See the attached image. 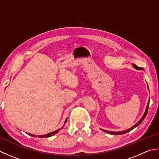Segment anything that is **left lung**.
<instances>
[{
    "instance_id": "obj_1",
    "label": "left lung",
    "mask_w": 159,
    "mask_h": 159,
    "mask_svg": "<svg viewBox=\"0 0 159 159\" xmlns=\"http://www.w3.org/2000/svg\"><path fill=\"white\" fill-rule=\"evenodd\" d=\"M133 65L134 68L137 69V70H143V68H142V67H138L137 66L135 65V64H133ZM149 102H150V100H149ZM149 102H148V106H147V107H146V112H145V113L143 114V116H142V117L141 118V120H140L139 121H138V122H137L135 125H134L133 126H132L130 128H129V129H128V130H124V131H120V132H112V131H107V130H103V131L106 132V133H109V134H114V135H120V134H125V133H128V132H130V130L134 129V128L139 126V125L141 122H142L143 120L145 119V117H146V115H147V113H148V107H149Z\"/></svg>"
}]
</instances>
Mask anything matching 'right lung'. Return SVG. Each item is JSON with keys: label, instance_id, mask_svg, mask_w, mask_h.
<instances>
[{"label": "right lung", "instance_id": "1", "mask_svg": "<svg viewBox=\"0 0 159 159\" xmlns=\"http://www.w3.org/2000/svg\"><path fill=\"white\" fill-rule=\"evenodd\" d=\"M66 121H67V119L66 120V121H65V123H66ZM64 126V125L63 126V127ZM63 127L61 128H63ZM61 128H59V129H58V130H55V131H54V132H52V133H48V134H44V135H40V136H38V135H33V134H29V133H27L28 134H29V135H31V136H32V137H39V138H43V137H50V136H52L53 134H56V133H58V132L61 129Z\"/></svg>", "mask_w": 159, "mask_h": 159}]
</instances>
